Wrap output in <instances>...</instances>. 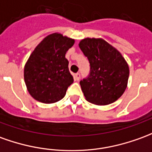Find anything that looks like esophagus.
<instances>
[{
    "label": "esophagus",
    "mask_w": 152,
    "mask_h": 152,
    "mask_svg": "<svg viewBox=\"0 0 152 152\" xmlns=\"http://www.w3.org/2000/svg\"><path fill=\"white\" fill-rule=\"evenodd\" d=\"M74 78H75V80H76V81H78L80 80V73H76L75 74V76H74Z\"/></svg>",
    "instance_id": "obj_1"
}]
</instances>
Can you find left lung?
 Wrapping results in <instances>:
<instances>
[{"label": "left lung", "mask_w": 152, "mask_h": 152, "mask_svg": "<svg viewBox=\"0 0 152 152\" xmlns=\"http://www.w3.org/2000/svg\"><path fill=\"white\" fill-rule=\"evenodd\" d=\"M80 50L90 61V73L80 81L87 101L97 105L115 102L127 88L129 68L118 50L101 39H85Z\"/></svg>", "instance_id": "obj_1"}]
</instances>
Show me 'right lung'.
<instances>
[{
	"label": "right lung",
	"mask_w": 152,
	"mask_h": 152,
	"mask_svg": "<svg viewBox=\"0 0 152 152\" xmlns=\"http://www.w3.org/2000/svg\"><path fill=\"white\" fill-rule=\"evenodd\" d=\"M74 39L53 34L43 39L32 53L24 66V81L34 99L44 104L55 103L65 96L73 83L66 53Z\"/></svg>",
	"instance_id": "obj_1"
}]
</instances>
